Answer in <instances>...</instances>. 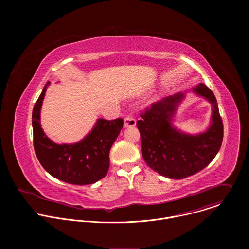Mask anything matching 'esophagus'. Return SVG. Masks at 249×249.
Here are the masks:
<instances>
[{"instance_id":"34e87169","label":"esophagus","mask_w":249,"mask_h":249,"mask_svg":"<svg viewBox=\"0 0 249 249\" xmlns=\"http://www.w3.org/2000/svg\"><path fill=\"white\" fill-rule=\"evenodd\" d=\"M135 125H136V120L132 116L128 115V116L125 117V119H124V127H126V128L127 127H133Z\"/></svg>"}]
</instances>
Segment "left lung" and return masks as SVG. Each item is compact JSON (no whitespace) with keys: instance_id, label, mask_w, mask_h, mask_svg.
<instances>
[{"instance_id":"8db88e82","label":"left lung","mask_w":249,"mask_h":249,"mask_svg":"<svg viewBox=\"0 0 249 249\" xmlns=\"http://www.w3.org/2000/svg\"><path fill=\"white\" fill-rule=\"evenodd\" d=\"M191 91L212 104L211 123L205 132L190 135L172 125L186 91L153 103L137 122L145 161L159 174L172 179H182L201 171L214 160L223 143L224 126L215 94L204 84Z\"/></svg>"}]
</instances>
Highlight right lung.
<instances>
[{"instance_id": "right-lung-1", "label": "right lung", "mask_w": 249, "mask_h": 249, "mask_svg": "<svg viewBox=\"0 0 249 249\" xmlns=\"http://www.w3.org/2000/svg\"><path fill=\"white\" fill-rule=\"evenodd\" d=\"M47 83L32 110L33 146L43 168L55 178L76 185L92 184L106 175L109 152L118 137L123 119H97L91 131L75 144H56L40 125V111Z\"/></svg>"}]
</instances>
